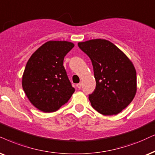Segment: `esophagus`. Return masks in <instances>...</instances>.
<instances>
[{
  "instance_id": "1",
  "label": "esophagus",
  "mask_w": 155,
  "mask_h": 155,
  "mask_svg": "<svg viewBox=\"0 0 155 155\" xmlns=\"http://www.w3.org/2000/svg\"><path fill=\"white\" fill-rule=\"evenodd\" d=\"M76 86H77V87L79 88V89H81V87H82V83H81V82H80V83L77 84V85H76Z\"/></svg>"
}]
</instances>
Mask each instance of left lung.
Listing matches in <instances>:
<instances>
[{
  "instance_id": "left-lung-1",
  "label": "left lung",
  "mask_w": 155,
  "mask_h": 155,
  "mask_svg": "<svg viewBox=\"0 0 155 155\" xmlns=\"http://www.w3.org/2000/svg\"><path fill=\"white\" fill-rule=\"evenodd\" d=\"M91 58L96 89L89 96L94 109L105 116L120 113L132 102L137 92L134 64L118 47L105 39L79 42Z\"/></svg>"
}]
</instances>
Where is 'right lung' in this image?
I'll use <instances>...</instances> for the list:
<instances>
[{
	"label": "right lung",
	"mask_w": 155,
	"mask_h": 155,
	"mask_svg": "<svg viewBox=\"0 0 155 155\" xmlns=\"http://www.w3.org/2000/svg\"><path fill=\"white\" fill-rule=\"evenodd\" d=\"M66 41H49L31 55L22 76V87L30 102L38 110L57 111L74 94L64 66V56L74 48Z\"/></svg>",
	"instance_id": "right-lung-1"
}]
</instances>
